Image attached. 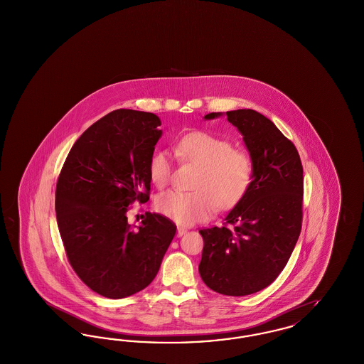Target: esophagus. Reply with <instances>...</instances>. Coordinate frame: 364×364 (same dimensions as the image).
<instances>
[{
  "mask_svg": "<svg viewBox=\"0 0 364 364\" xmlns=\"http://www.w3.org/2000/svg\"><path fill=\"white\" fill-rule=\"evenodd\" d=\"M186 233H187V229H184V228H181V226L177 228V237H181V236L186 235Z\"/></svg>",
  "mask_w": 364,
  "mask_h": 364,
  "instance_id": "esophagus-1",
  "label": "esophagus"
}]
</instances>
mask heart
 I'll use <instances>...</instances> for the list:
<instances>
[{
  "label": "heart",
  "instance_id": "heart-1",
  "mask_svg": "<svg viewBox=\"0 0 364 364\" xmlns=\"http://www.w3.org/2000/svg\"><path fill=\"white\" fill-rule=\"evenodd\" d=\"M176 154L200 171L193 192L171 190L161 193L156 208L161 214L180 225L205 221L215 211L237 206L252 184L254 162L250 154L233 149L229 140L205 131L184 135L176 144ZM151 181L164 188L172 176V162L166 151L156 153L149 165Z\"/></svg>",
  "mask_w": 364,
  "mask_h": 364
}]
</instances>
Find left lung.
<instances>
[{"label": "left lung", "instance_id": "1", "mask_svg": "<svg viewBox=\"0 0 364 364\" xmlns=\"http://www.w3.org/2000/svg\"><path fill=\"white\" fill-rule=\"evenodd\" d=\"M208 113L205 120L221 117ZM254 162L248 193L225 217V225L199 230V273L210 289L226 296L255 294L287 266L301 230L303 166L294 143L274 122L252 109L226 112Z\"/></svg>", "mask_w": 364, "mask_h": 364}]
</instances>
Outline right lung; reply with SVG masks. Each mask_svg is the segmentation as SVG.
<instances>
[{"mask_svg":"<svg viewBox=\"0 0 364 364\" xmlns=\"http://www.w3.org/2000/svg\"><path fill=\"white\" fill-rule=\"evenodd\" d=\"M159 117L110 112L75 141L55 188V215L72 269L90 289L122 299L156 278L176 225L146 213L128 224V206L149 200V165L162 136Z\"/></svg>","mask_w":364,"mask_h":364,"instance_id":"add662e5","label":"right lung"}]
</instances>
